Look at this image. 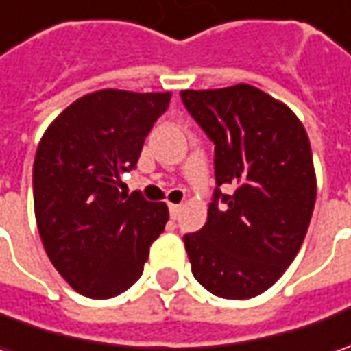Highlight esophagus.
<instances>
[{
    "label": "esophagus",
    "mask_w": 351,
    "mask_h": 351,
    "mask_svg": "<svg viewBox=\"0 0 351 351\" xmlns=\"http://www.w3.org/2000/svg\"><path fill=\"white\" fill-rule=\"evenodd\" d=\"M180 213H182V205H173V203H169V217L176 221V219H180Z\"/></svg>",
    "instance_id": "obj_1"
}]
</instances>
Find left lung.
<instances>
[{
	"instance_id": "left-lung-1",
	"label": "left lung",
	"mask_w": 351,
	"mask_h": 351,
	"mask_svg": "<svg viewBox=\"0 0 351 351\" xmlns=\"http://www.w3.org/2000/svg\"><path fill=\"white\" fill-rule=\"evenodd\" d=\"M182 101L215 144L207 223L183 236L191 271L217 297H256L295 260L313 217L308 136L289 107L248 84L187 89Z\"/></svg>"
}]
</instances>
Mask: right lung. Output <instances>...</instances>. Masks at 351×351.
Instances as JSON below:
<instances>
[{
    "label": "right lung",
    "instance_id": "obj_1",
    "mask_svg": "<svg viewBox=\"0 0 351 351\" xmlns=\"http://www.w3.org/2000/svg\"><path fill=\"white\" fill-rule=\"evenodd\" d=\"M171 93L101 89L48 127L33 166L34 217L52 265L77 293L111 299L142 276L168 207L119 191Z\"/></svg>",
    "mask_w": 351,
    "mask_h": 351
}]
</instances>
